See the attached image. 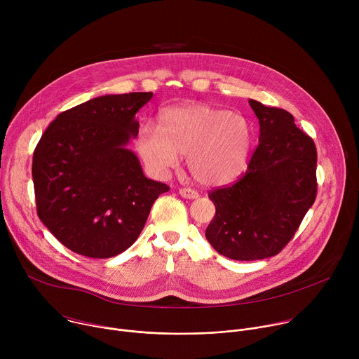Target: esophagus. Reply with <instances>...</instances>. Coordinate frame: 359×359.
<instances>
[{
	"instance_id": "esophagus-1",
	"label": "esophagus",
	"mask_w": 359,
	"mask_h": 359,
	"mask_svg": "<svg viewBox=\"0 0 359 359\" xmlns=\"http://www.w3.org/2000/svg\"><path fill=\"white\" fill-rule=\"evenodd\" d=\"M179 194L183 197V198H189V200H194L198 197V193L196 190H191V189H187V187H183V189H179Z\"/></svg>"
}]
</instances>
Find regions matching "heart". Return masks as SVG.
<instances>
[{"mask_svg": "<svg viewBox=\"0 0 359 359\" xmlns=\"http://www.w3.org/2000/svg\"><path fill=\"white\" fill-rule=\"evenodd\" d=\"M161 122L162 129L143 123L136 139L142 161L156 176H166L182 155H187L193 179L204 186L230 183L245 170L254 142L247 118L194 104L166 111Z\"/></svg>", "mask_w": 359, "mask_h": 359, "instance_id": "heart-1", "label": "heart"}]
</instances>
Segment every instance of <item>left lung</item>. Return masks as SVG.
Wrapping results in <instances>:
<instances>
[{"mask_svg": "<svg viewBox=\"0 0 359 359\" xmlns=\"http://www.w3.org/2000/svg\"><path fill=\"white\" fill-rule=\"evenodd\" d=\"M260 123L259 146L245 175L209 191L216 216L206 229L212 247L231 260H260L291 240L317 196V149L290 112L250 99Z\"/></svg>", "mask_w": 359, "mask_h": 359, "instance_id": "1", "label": "left lung"}]
</instances>
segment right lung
<instances>
[{
  "mask_svg": "<svg viewBox=\"0 0 359 359\" xmlns=\"http://www.w3.org/2000/svg\"><path fill=\"white\" fill-rule=\"evenodd\" d=\"M151 92L104 95L60 114L32 159L36 212L65 247L109 259L139 237L151 204L169 186L147 179L128 147Z\"/></svg>",
  "mask_w": 359,
  "mask_h": 359,
  "instance_id": "add662e5",
  "label": "right lung"
}]
</instances>
